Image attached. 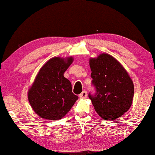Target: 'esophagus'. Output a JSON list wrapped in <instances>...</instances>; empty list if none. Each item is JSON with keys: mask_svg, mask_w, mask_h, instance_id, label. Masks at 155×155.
<instances>
[{"mask_svg": "<svg viewBox=\"0 0 155 155\" xmlns=\"http://www.w3.org/2000/svg\"><path fill=\"white\" fill-rule=\"evenodd\" d=\"M87 92L86 91H83V92L81 93V94L79 95V97H80V98H82V99H85V98H86L87 97Z\"/></svg>", "mask_w": 155, "mask_h": 155, "instance_id": "esophagus-1", "label": "esophagus"}]
</instances>
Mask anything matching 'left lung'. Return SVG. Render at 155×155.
Returning <instances> with one entry per match:
<instances>
[{"instance_id":"8db88e82","label":"left lung","mask_w":155,"mask_h":155,"mask_svg":"<svg viewBox=\"0 0 155 155\" xmlns=\"http://www.w3.org/2000/svg\"><path fill=\"white\" fill-rule=\"evenodd\" d=\"M90 67L95 93H89L88 97L95 111L105 120L118 119L131 106L132 80L120 63L108 54L91 58Z\"/></svg>"}]
</instances>
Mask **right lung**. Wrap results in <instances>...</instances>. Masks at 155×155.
Returning a JSON list of instances; mask_svg holds the SVG:
<instances>
[{"label":"right lung","instance_id":"1","mask_svg":"<svg viewBox=\"0 0 155 155\" xmlns=\"http://www.w3.org/2000/svg\"><path fill=\"white\" fill-rule=\"evenodd\" d=\"M72 61L71 57L67 62L60 58H52L41 67L35 78L28 98L34 112L42 118H62L78 100L72 93L71 82L63 75Z\"/></svg>","mask_w":155,"mask_h":155}]
</instances>
